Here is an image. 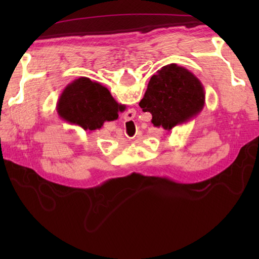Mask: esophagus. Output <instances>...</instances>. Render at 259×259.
<instances>
[{
  "label": "esophagus",
  "instance_id": "1",
  "mask_svg": "<svg viewBox=\"0 0 259 259\" xmlns=\"http://www.w3.org/2000/svg\"><path fill=\"white\" fill-rule=\"evenodd\" d=\"M130 112H131V113H133V117H135V114H136V113H134L133 111H129V113H130Z\"/></svg>",
  "mask_w": 259,
  "mask_h": 259
}]
</instances>
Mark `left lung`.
<instances>
[{"label": "left lung", "instance_id": "1", "mask_svg": "<svg viewBox=\"0 0 259 259\" xmlns=\"http://www.w3.org/2000/svg\"><path fill=\"white\" fill-rule=\"evenodd\" d=\"M139 106L151 113L153 125L170 131L201 112L205 88L189 70L171 63L151 76Z\"/></svg>", "mask_w": 259, "mask_h": 259}]
</instances>
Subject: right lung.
Segmentation results:
<instances>
[{
	"instance_id": "obj_1",
	"label": "right lung",
	"mask_w": 259,
	"mask_h": 259,
	"mask_svg": "<svg viewBox=\"0 0 259 259\" xmlns=\"http://www.w3.org/2000/svg\"><path fill=\"white\" fill-rule=\"evenodd\" d=\"M59 117L83 130L101 129L106 121L117 120L124 104L114 100L106 87L81 76L64 88L57 103Z\"/></svg>"
}]
</instances>
